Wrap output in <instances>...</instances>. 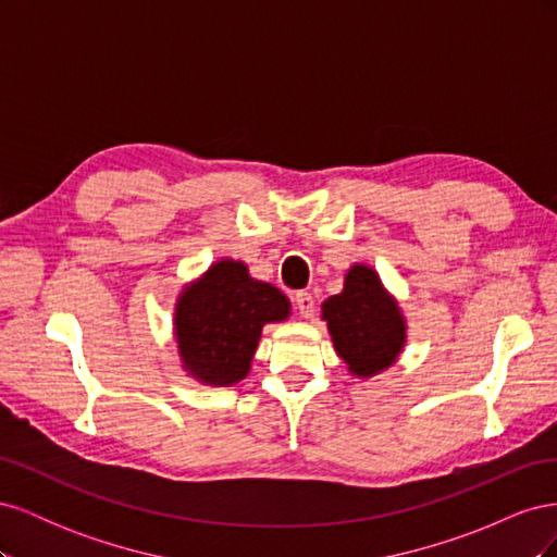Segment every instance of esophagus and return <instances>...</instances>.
I'll use <instances>...</instances> for the list:
<instances>
[{
    "mask_svg": "<svg viewBox=\"0 0 557 557\" xmlns=\"http://www.w3.org/2000/svg\"><path fill=\"white\" fill-rule=\"evenodd\" d=\"M295 309L299 311L301 318H311L313 315V297H311V293H297L295 295Z\"/></svg>",
    "mask_w": 557,
    "mask_h": 557,
    "instance_id": "34e87169",
    "label": "esophagus"
}]
</instances>
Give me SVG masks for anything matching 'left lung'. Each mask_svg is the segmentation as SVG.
Wrapping results in <instances>:
<instances>
[{"mask_svg":"<svg viewBox=\"0 0 557 557\" xmlns=\"http://www.w3.org/2000/svg\"><path fill=\"white\" fill-rule=\"evenodd\" d=\"M323 318L336 352L356 376L367 379L391 367L407 339L397 301L364 264L346 274L344 290L323 305Z\"/></svg>","mask_w":557,"mask_h":557,"instance_id":"1","label":"left lung"}]
</instances>
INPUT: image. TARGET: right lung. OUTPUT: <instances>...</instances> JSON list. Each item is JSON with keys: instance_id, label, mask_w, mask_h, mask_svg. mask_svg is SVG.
<instances>
[{"instance_id": "1", "label": "right lung", "mask_w": 557, "mask_h": 557, "mask_svg": "<svg viewBox=\"0 0 557 557\" xmlns=\"http://www.w3.org/2000/svg\"><path fill=\"white\" fill-rule=\"evenodd\" d=\"M288 313V297L250 278L244 262H215L178 297L174 325L183 367L201 383H239L250 369L262 325Z\"/></svg>"}]
</instances>
